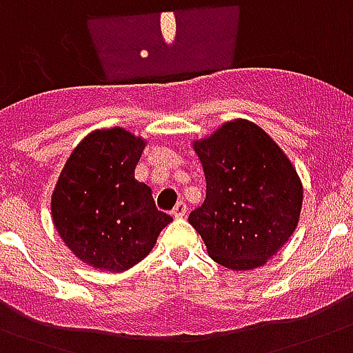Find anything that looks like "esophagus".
<instances>
[{
	"mask_svg": "<svg viewBox=\"0 0 353 353\" xmlns=\"http://www.w3.org/2000/svg\"><path fill=\"white\" fill-rule=\"evenodd\" d=\"M172 214H174V218H183V216L187 214V205L183 203V201H179V203L172 209Z\"/></svg>",
	"mask_w": 353,
	"mask_h": 353,
	"instance_id": "esophagus-1",
	"label": "esophagus"
}]
</instances>
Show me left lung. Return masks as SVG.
Here are the masks:
<instances>
[{
	"mask_svg": "<svg viewBox=\"0 0 353 353\" xmlns=\"http://www.w3.org/2000/svg\"><path fill=\"white\" fill-rule=\"evenodd\" d=\"M207 196L190 212L214 262L234 271L260 268L295 231L302 183L280 146L254 122H225L196 141Z\"/></svg>",
	"mask_w": 353,
	"mask_h": 353,
	"instance_id": "left-lung-1",
	"label": "left lung"
}]
</instances>
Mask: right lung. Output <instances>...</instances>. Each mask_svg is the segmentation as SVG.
I'll return each instance as SVG.
<instances>
[{"label": "right lung", "mask_w": 353, "mask_h": 353, "mask_svg": "<svg viewBox=\"0 0 353 353\" xmlns=\"http://www.w3.org/2000/svg\"><path fill=\"white\" fill-rule=\"evenodd\" d=\"M144 141L122 128L90 133L69 155L52 192V223L77 258L122 273L143 260L172 221L135 179Z\"/></svg>", "instance_id": "obj_1"}]
</instances>
